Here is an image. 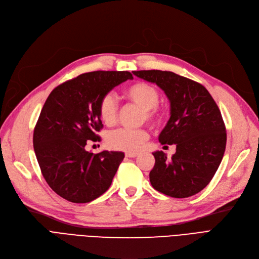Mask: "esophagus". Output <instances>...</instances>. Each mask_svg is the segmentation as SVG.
Masks as SVG:
<instances>
[{
	"label": "esophagus",
	"instance_id": "34e87169",
	"mask_svg": "<svg viewBox=\"0 0 259 259\" xmlns=\"http://www.w3.org/2000/svg\"><path fill=\"white\" fill-rule=\"evenodd\" d=\"M139 155V153H137V152H134V153H129V152H127L126 153V156L127 157H136V156H138Z\"/></svg>",
	"mask_w": 259,
	"mask_h": 259
}]
</instances>
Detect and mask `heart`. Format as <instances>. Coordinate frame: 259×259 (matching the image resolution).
Wrapping results in <instances>:
<instances>
[{
  "label": "heart",
  "mask_w": 259,
  "mask_h": 259,
  "mask_svg": "<svg viewBox=\"0 0 259 259\" xmlns=\"http://www.w3.org/2000/svg\"><path fill=\"white\" fill-rule=\"evenodd\" d=\"M125 96L144 110L146 120L156 122L162 118V111L157 107L160 100L159 90L146 82H136L125 90ZM98 114L107 126H113L117 119V103L112 94H106L98 104ZM148 140L144 129L120 128L111 131L107 136V144L111 149L134 153Z\"/></svg>",
  "instance_id": "b5f03b06"
}]
</instances>
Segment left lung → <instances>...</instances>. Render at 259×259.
Listing matches in <instances>:
<instances>
[{
    "instance_id": "left-lung-1",
    "label": "left lung",
    "mask_w": 259,
    "mask_h": 259,
    "mask_svg": "<svg viewBox=\"0 0 259 259\" xmlns=\"http://www.w3.org/2000/svg\"><path fill=\"white\" fill-rule=\"evenodd\" d=\"M133 74L160 87L170 103V118L159 141L176 144V153L168 159L163 151L153 152L152 187L172 198L198 194L215 176L226 150V126L217 104L203 85L172 72Z\"/></svg>"
}]
</instances>
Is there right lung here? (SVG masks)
<instances>
[{
	"label": "right lung",
	"mask_w": 259,
	"mask_h": 259,
	"mask_svg": "<svg viewBox=\"0 0 259 259\" xmlns=\"http://www.w3.org/2000/svg\"><path fill=\"white\" fill-rule=\"evenodd\" d=\"M133 79L130 72L84 73L56 87L33 130V149L41 172L54 192L73 203H87L110 187L125 154L85 150L99 142L104 125L98 104L114 87Z\"/></svg>",
	"instance_id": "obj_1"
}]
</instances>
